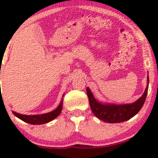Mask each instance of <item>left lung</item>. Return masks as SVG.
Returning <instances> with one entry per match:
<instances>
[{
  "label": "left lung",
  "mask_w": 158,
  "mask_h": 158,
  "mask_svg": "<svg viewBox=\"0 0 158 158\" xmlns=\"http://www.w3.org/2000/svg\"><path fill=\"white\" fill-rule=\"evenodd\" d=\"M147 83H149V77L147 78ZM148 85L144 93L139 100L132 104H102L94 98L93 93L89 88L86 89L89 104L92 111L99 119L109 123H116L127 121L135 116L142 107L146 100L148 92Z\"/></svg>",
  "instance_id": "8db88e82"
}]
</instances>
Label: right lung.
I'll return each mask as SVG.
<instances>
[{"label":"right lung","mask_w":158,"mask_h":158,"mask_svg":"<svg viewBox=\"0 0 158 158\" xmlns=\"http://www.w3.org/2000/svg\"><path fill=\"white\" fill-rule=\"evenodd\" d=\"M62 109V100L61 101L58 107L54 111H51L46 114H42V115H21L19 113L13 111V114L16 115L19 119L27 123L33 124V125H40V124H44L47 123L51 122V120L58 117L60 115V113Z\"/></svg>","instance_id":"obj_1"}]
</instances>
